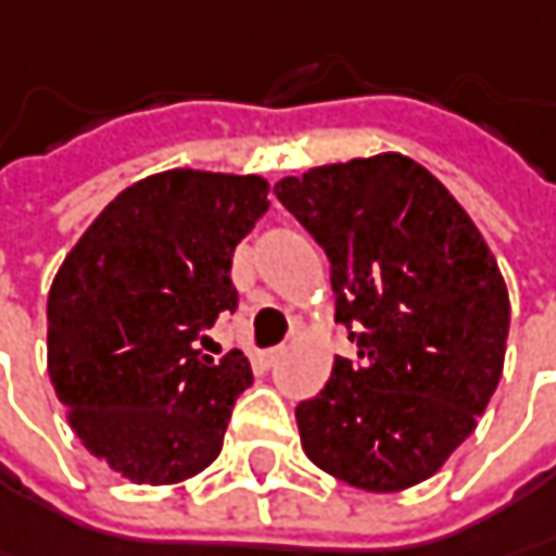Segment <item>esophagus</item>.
I'll return each mask as SVG.
<instances>
[{
	"label": "esophagus",
	"instance_id": "obj_1",
	"mask_svg": "<svg viewBox=\"0 0 556 556\" xmlns=\"http://www.w3.org/2000/svg\"><path fill=\"white\" fill-rule=\"evenodd\" d=\"M282 354H286V349H267L261 354V364L264 367H277L279 361H282Z\"/></svg>",
	"mask_w": 556,
	"mask_h": 556
}]
</instances>
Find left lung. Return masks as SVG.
Here are the masks:
<instances>
[{
  "mask_svg": "<svg viewBox=\"0 0 556 556\" xmlns=\"http://www.w3.org/2000/svg\"><path fill=\"white\" fill-rule=\"evenodd\" d=\"M326 252L357 357L295 407L307 457L349 485L429 479L495 395L510 302L485 239L404 155L354 157L274 186Z\"/></svg>",
  "mask_w": 556,
  "mask_h": 556,
  "instance_id": "1",
  "label": "left lung"
}]
</instances>
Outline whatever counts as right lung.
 <instances>
[{"label": "right lung", "mask_w": 556, "mask_h": 556, "mask_svg": "<svg viewBox=\"0 0 556 556\" xmlns=\"http://www.w3.org/2000/svg\"><path fill=\"white\" fill-rule=\"evenodd\" d=\"M267 207L261 177L164 170L124 189L64 257L49 376L80 442L127 479L180 482L220 454L252 367L239 349H202L239 307L232 252Z\"/></svg>", "instance_id": "add662e5"}]
</instances>
